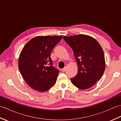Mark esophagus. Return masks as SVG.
<instances>
[{
	"mask_svg": "<svg viewBox=\"0 0 121 121\" xmlns=\"http://www.w3.org/2000/svg\"><path fill=\"white\" fill-rule=\"evenodd\" d=\"M66 67H65V68H63L62 70H61V71H62L63 72H65V70H66Z\"/></svg>",
	"mask_w": 121,
	"mask_h": 121,
	"instance_id": "obj_1",
	"label": "esophagus"
}]
</instances>
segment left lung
Segmentation results:
<instances>
[{
  "instance_id": "obj_1",
  "label": "left lung",
  "mask_w": 121,
  "mask_h": 121,
  "mask_svg": "<svg viewBox=\"0 0 121 121\" xmlns=\"http://www.w3.org/2000/svg\"><path fill=\"white\" fill-rule=\"evenodd\" d=\"M72 49L78 65V73L71 78L72 83L81 89L92 87L103 75L106 68L103 49L99 43L83 34L64 36Z\"/></svg>"
}]
</instances>
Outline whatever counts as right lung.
I'll list each match as a JSON object with an SVG mask.
<instances>
[{
  "label": "right lung",
  "mask_w": 121,
  "mask_h": 121,
  "mask_svg": "<svg viewBox=\"0 0 121 121\" xmlns=\"http://www.w3.org/2000/svg\"><path fill=\"white\" fill-rule=\"evenodd\" d=\"M63 36H36L24 46L20 53L19 69L25 82L40 92L54 86L59 71L53 66L51 52Z\"/></svg>",
  "instance_id": "obj_1"
}]
</instances>
